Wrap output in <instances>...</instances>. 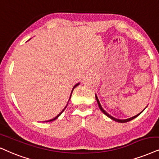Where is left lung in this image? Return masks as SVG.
I'll return each mask as SVG.
<instances>
[{"instance_id": "left-lung-1", "label": "left lung", "mask_w": 159, "mask_h": 159, "mask_svg": "<svg viewBox=\"0 0 159 159\" xmlns=\"http://www.w3.org/2000/svg\"><path fill=\"white\" fill-rule=\"evenodd\" d=\"M95 98H96V100H97V102H98V106H99L100 109V110H101V111H102V112H103V114H105L106 116H108V117H109V118H111V120H114V121H116V122H129V121H130V120H134V118H136V116H138L139 115V114H141V113H142V111H144V110H143V111H142L141 112V113L138 114H137V115L134 116H133V117H130V118H129V119H126V120H119V119H116V118H114V117H113V116H111V115H109V114H108L107 113V112H106V111H105V110H104V109H103V108H102V106H101V105H100V102H99V100H98V97H97V96H96V95H95Z\"/></svg>"}]
</instances>
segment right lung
<instances>
[{"label":"right lung","mask_w":159,"mask_h":159,"mask_svg":"<svg viewBox=\"0 0 159 159\" xmlns=\"http://www.w3.org/2000/svg\"><path fill=\"white\" fill-rule=\"evenodd\" d=\"M78 84H75V86H74V87L73 88V90L74 89H75V88L76 87V86H78ZM72 92H73V91H72ZM71 94H72V93H71ZM70 97H71V95H70ZM65 108H66V107H65V108H64V110H65ZM64 110H62V111H61V113H59V114H58V115H57V116H56L55 118H53V119H52V120H48V121H45V122H51V121H53V120H55L56 119H57V118H58V117H59V116L60 115H61V113H62V112H63V111H64Z\"/></svg>","instance_id":"obj_1"}]
</instances>
